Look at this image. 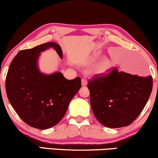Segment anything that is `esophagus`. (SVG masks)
Masks as SVG:
<instances>
[{
	"instance_id": "1",
	"label": "esophagus",
	"mask_w": 158,
	"mask_h": 158,
	"mask_svg": "<svg viewBox=\"0 0 158 158\" xmlns=\"http://www.w3.org/2000/svg\"><path fill=\"white\" fill-rule=\"evenodd\" d=\"M87 83H88V82H87V80L82 78V80H81V84H82L83 86H85V85H87Z\"/></svg>"
}]
</instances>
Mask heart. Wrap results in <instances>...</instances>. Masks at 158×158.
<instances>
[{"label":"heart","instance_id":"heart-1","mask_svg":"<svg viewBox=\"0 0 158 158\" xmlns=\"http://www.w3.org/2000/svg\"><path fill=\"white\" fill-rule=\"evenodd\" d=\"M99 57H100V54L96 53L94 54L91 60H92L93 61H95L98 59ZM111 66L112 64L110 60L108 59V58H104V59H102V61H100V63L97 65L96 69H95V73H96L97 75H106V73H108L109 70H110Z\"/></svg>","mask_w":158,"mask_h":158}]
</instances>
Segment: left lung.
I'll return each mask as SVG.
<instances>
[{
	"label": "left lung",
	"mask_w": 158,
	"mask_h": 158,
	"mask_svg": "<svg viewBox=\"0 0 158 158\" xmlns=\"http://www.w3.org/2000/svg\"><path fill=\"white\" fill-rule=\"evenodd\" d=\"M87 86L95 118L107 127L118 128L130 125L143 110L152 90V77L115 67L108 75H95Z\"/></svg>",
	"instance_id": "8db88e82"
}]
</instances>
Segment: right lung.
Returning a JSON list of instances; mask_svg holds the SVG:
<instances>
[{
  "label": "right lung",
  "instance_id": "obj_1",
  "mask_svg": "<svg viewBox=\"0 0 158 158\" xmlns=\"http://www.w3.org/2000/svg\"><path fill=\"white\" fill-rule=\"evenodd\" d=\"M49 48L63 57L61 47L55 42L21 50L13 58L6 78V91L11 106L23 122L40 130L52 127L61 120L81 87L79 77L69 81L59 72L50 75L41 73L39 56Z\"/></svg>",
  "mask_w": 158,
  "mask_h": 158
}]
</instances>
